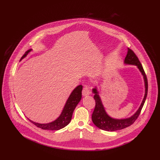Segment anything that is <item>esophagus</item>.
<instances>
[{
    "label": "esophagus",
    "mask_w": 160,
    "mask_h": 160,
    "mask_svg": "<svg viewBox=\"0 0 160 160\" xmlns=\"http://www.w3.org/2000/svg\"><path fill=\"white\" fill-rule=\"evenodd\" d=\"M90 93V90H89V88L86 86L84 88H83V90H82V95L83 96H88L89 95Z\"/></svg>",
    "instance_id": "esophagus-1"
}]
</instances>
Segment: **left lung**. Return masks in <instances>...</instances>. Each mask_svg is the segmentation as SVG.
Wrapping results in <instances>:
<instances>
[{
    "mask_svg": "<svg viewBox=\"0 0 160 160\" xmlns=\"http://www.w3.org/2000/svg\"><path fill=\"white\" fill-rule=\"evenodd\" d=\"M124 63L136 65L140 72H141L142 75L143 76L145 86V96L140 107L138 109V110L132 117L127 119H116L112 118L111 117H110L106 113L104 110V106L102 105L101 99H100L98 95V93L97 88H95L93 89V93L95 94L94 99L95 100V107L93 114H92V121H93V122L96 127L102 130L113 132L130 127V126L132 125L138 118V117L142 108V106H143L144 103L145 102L148 92V81L147 76L138 56L136 55L135 53H134L133 50L129 48H128V52L127 56H126L124 59Z\"/></svg>",
    "mask_w": 160,
    "mask_h": 160,
    "instance_id": "8db88e82",
    "label": "left lung"
}]
</instances>
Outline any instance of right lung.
<instances>
[{"label": "right lung", "mask_w": 160, "mask_h": 160, "mask_svg": "<svg viewBox=\"0 0 160 160\" xmlns=\"http://www.w3.org/2000/svg\"><path fill=\"white\" fill-rule=\"evenodd\" d=\"M32 49H30L24 54L21 60L23 59L24 57L31 51ZM82 86L80 85L76 88L70 95L69 97L67 99L66 104L63 108V110L57 119L53 122H49L47 124H40L33 122L29 119H28L32 123L36 125L37 127L40 128L43 130H58L64 128L68 124L72 118V113L74 110L76 106H77L78 102L80 101L82 98Z\"/></svg>", "instance_id": "add662e5"}]
</instances>
